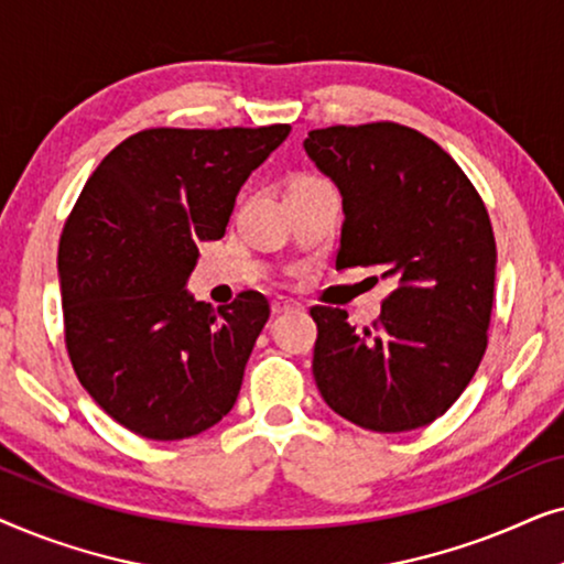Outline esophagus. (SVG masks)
Instances as JSON below:
<instances>
[{
	"mask_svg": "<svg viewBox=\"0 0 564 564\" xmlns=\"http://www.w3.org/2000/svg\"><path fill=\"white\" fill-rule=\"evenodd\" d=\"M292 307H297V303H292V300H284V297H276L272 300V313L280 315V313H288Z\"/></svg>",
	"mask_w": 564,
	"mask_h": 564,
	"instance_id": "esophagus-1",
	"label": "esophagus"
}]
</instances>
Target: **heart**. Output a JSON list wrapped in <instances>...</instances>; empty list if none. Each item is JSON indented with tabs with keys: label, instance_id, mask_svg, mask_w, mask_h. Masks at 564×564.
<instances>
[{
	"label": "heart",
	"instance_id": "obj_1",
	"mask_svg": "<svg viewBox=\"0 0 564 564\" xmlns=\"http://www.w3.org/2000/svg\"><path fill=\"white\" fill-rule=\"evenodd\" d=\"M297 182H311V180H297Z\"/></svg>",
	"mask_w": 564,
	"mask_h": 564
}]
</instances>
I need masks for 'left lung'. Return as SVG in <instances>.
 Here are the masks:
<instances>
[{
  "label": "left lung",
  "mask_w": 564,
  "mask_h": 564,
  "mask_svg": "<svg viewBox=\"0 0 564 564\" xmlns=\"http://www.w3.org/2000/svg\"><path fill=\"white\" fill-rule=\"evenodd\" d=\"M303 149L341 192L336 269L392 282L382 315L357 330L318 305L313 377L361 429L429 426L473 380L488 346L496 238L480 195L442 145L398 122L311 130Z\"/></svg>",
  "instance_id": "left-lung-1"
}]
</instances>
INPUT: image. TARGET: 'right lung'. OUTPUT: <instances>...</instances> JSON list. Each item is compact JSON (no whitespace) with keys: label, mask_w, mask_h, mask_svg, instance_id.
<instances>
[{"label":"right lung","mask_w":564,"mask_h":564,"mask_svg":"<svg viewBox=\"0 0 564 564\" xmlns=\"http://www.w3.org/2000/svg\"><path fill=\"white\" fill-rule=\"evenodd\" d=\"M290 126L130 135L84 184L58 243L66 349L84 390L143 438L215 426L269 321L259 292L213 311L189 295L197 243L218 241L253 169Z\"/></svg>","instance_id":"add662e5"}]
</instances>
